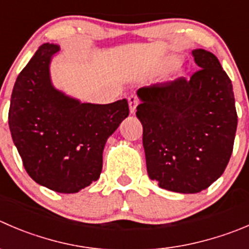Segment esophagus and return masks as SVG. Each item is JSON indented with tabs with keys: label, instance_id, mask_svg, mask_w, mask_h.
Instances as JSON below:
<instances>
[{
	"label": "esophagus",
	"instance_id": "1",
	"mask_svg": "<svg viewBox=\"0 0 249 249\" xmlns=\"http://www.w3.org/2000/svg\"><path fill=\"white\" fill-rule=\"evenodd\" d=\"M127 101H129L130 112L135 113V110H136V107H137V105H139L140 100H139V98H137V96L131 95V96H129V98H127Z\"/></svg>",
	"mask_w": 249,
	"mask_h": 249
}]
</instances>
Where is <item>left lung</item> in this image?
Instances as JSON below:
<instances>
[{"label":"left lung","instance_id":"1","mask_svg":"<svg viewBox=\"0 0 249 249\" xmlns=\"http://www.w3.org/2000/svg\"><path fill=\"white\" fill-rule=\"evenodd\" d=\"M199 69L190 79L139 89L147 173L159 187L197 194L223 175L237 129L232 84L218 58L192 51Z\"/></svg>","mask_w":249,"mask_h":249}]
</instances>
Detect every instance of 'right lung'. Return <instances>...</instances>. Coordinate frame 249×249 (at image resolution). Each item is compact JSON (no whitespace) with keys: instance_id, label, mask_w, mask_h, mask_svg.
<instances>
[{"instance_id":"obj_1","label":"right lung","mask_w":249,"mask_h":249,"mask_svg":"<svg viewBox=\"0 0 249 249\" xmlns=\"http://www.w3.org/2000/svg\"><path fill=\"white\" fill-rule=\"evenodd\" d=\"M58 51L43 43L20 71L8 124L29 176L52 191L75 194L100 178L106 141L129 115V105L80 103L55 90L50 62Z\"/></svg>"}]
</instances>
